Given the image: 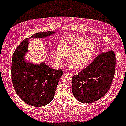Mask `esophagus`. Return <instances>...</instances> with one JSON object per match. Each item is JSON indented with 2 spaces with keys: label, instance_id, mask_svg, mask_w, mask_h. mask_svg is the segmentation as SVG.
Segmentation results:
<instances>
[{
  "label": "esophagus",
  "instance_id": "1",
  "mask_svg": "<svg viewBox=\"0 0 126 126\" xmlns=\"http://www.w3.org/2000/svg\"><path fill=\"white\" fill-rule=\"evenodd\" d=\"M66 73L68 74V75H69V76H70V77L72 76V74H70V73H69V72H66Z\"/></svg>",
  "mask_w": 126,
  "mask_h": 126
}]
</instances>
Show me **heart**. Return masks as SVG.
I'll return each mask as SVG.
<instances>
[{"instance_id":"heart-1","label":"heart","mask_w":126,"mask_h":126,"mask_svg":"<svg viewBox=\"0 0 126 126\" xmlns=\"http://www.w3.org/2000/svg\"><path fill=\"white\" fill-rule=\"evenodd\" d=\"M95 51V45L92 40L79 36L70 35L61 41L58 50L53 51L52 57L58 64L68 57V64L75 69L85 67L92 60Z\"/></svg>"}]
</instances>
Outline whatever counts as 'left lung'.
I'll return each instance as SVG.
<instances>
[{"mask_svg":"<svg viewBox=\"0 0 126 126\" xmlns=\"http://www.w3.org/2000/svg\"><path fill=\"white\" fill-rule=\"evenodd\" d=\"M116 57L113 51L101 53L77 75L72 77V92L77 100L91 103L109 90L114 77Z\"/></svg>","mask_w":126,"mask_h":126,"instance_id":"obj_1","label":"left lung"}]
</instances>
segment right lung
<instances>
[{
  "label": "right lung",
  "mask_w": 126,
  "mask_h": 126,
  "mask_svg": "<svg viewBox=\"0 0 126 126\" xmlns=\"http://www.w3.org/2000/svg\"><path fill=\"white\" fill-rule=\"evenodd\" d=\"M54 32H37L25 39L13 55L11 79L14 88L20 99L30 106H44L53 100L63 70L50 68L45 62L38 65L26 61L24 57L28 52L29 39L45 38Z\"/></svg>",
  "instance_id": "add662e5"
}]
</instances>
